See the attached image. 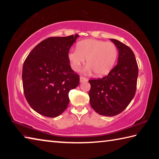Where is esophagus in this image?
Instances as JSON below:
<instances>
[{"instance_id":"obj_1","label":"esophagus","mask_w":159,"mask_h":159,"mask_svg":"<svg viewBox=\"0 0 159 159\" xmlns=\"http://www.w3.org/2000/svg\"><path fill=\"white\" fill-rule=\"evenodd\" d=\"M85 81H88V79H86V78L83 77V76L80 77V83H83V82H85Z\"/></svg>"}]
</instances>
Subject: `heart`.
<instances>
[{
    "mask_svg": "<svg viewBox=\"0 0 159 159\" xmlns=\"http://www.w3.org/2000/svg\"><path fill=\"white\" fill-rule=\"evenodd\" d=\"M117 56L118 50L115 44L96 39L80 41L76 45V50L68 53V59L74 70L77 71L87 59L88 65L85 71H94L98 76H104L111 71Z\"/></svg>",
    "mask_w": 159,
    "mask_h": 159,
    "instance_id": "heart-1",
    "label": "heart"
}]
</instances>
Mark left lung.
<instances>
[{
	"mask_svg": "<svg viewBox=\"0 0 159 159\" xmlns=\"http://www.w3.org/2000/svg\"><path fill=\"white\" fill-rule=\"evenodd\" d=\"M118 50L117 64L107 76L90 80L88 93L91 107L98 114L113 116L122 112L133 99L136 91L138 66L130 48L110 39Z\"/></svg>",
	"mask_w": 159,
	"mask_h": 159,
	"instance_id": "1",
	"label": "left lung"
}]
</instances>
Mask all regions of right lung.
<instances>
[{"label": "right lung", "instance_id": "obj_1", "mask_svg": "<svg viewBox=\"0 0 159 159\" xmlns=\"http://www.w3.org/2000/svg\"><path fill=\"white\" fill-rule=\"evenodd\" d=\"M79 36L50 37L38 44L23 64L24 93L29 105L44 116L62 114L69 93L79 84V76L68 59L70 48Z\"/></svg>", "mask_w": 159, "mask_h": 159}]
</instances>
